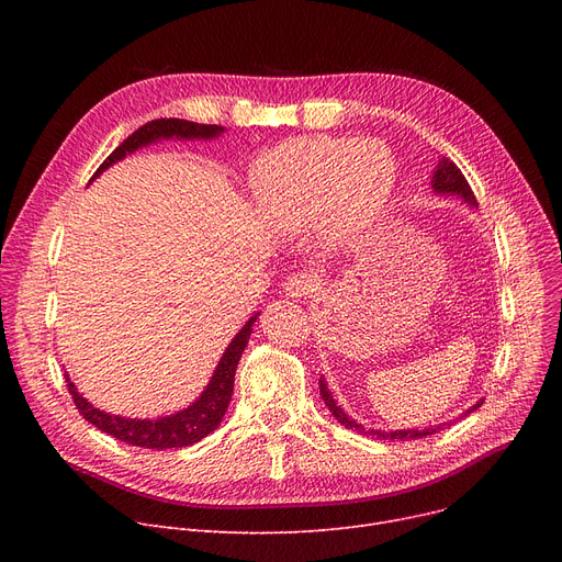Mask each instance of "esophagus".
Masks as SVG:
<instances>
[{
	"instance_id": "obj_1",
	"label": "esophagus",
	"mask_w": 562,
	"mask_h": 562,
	"mask_svg": "<svg viewBox=\"0 0 562 562\" xmlns=\"http://www.w3.org/2000/svg\"><path fill=\"white\" fill-rule=\"evenodd\" d=\"M284 289H286V296L291 299H307L318 289V280L312 273H293L286 278Z\"/></svg>"
}]
</instances>
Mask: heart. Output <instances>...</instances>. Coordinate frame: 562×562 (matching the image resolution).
Returning a JSON list of instances; mask_svg holds the SVG:
<instances>
[{"label": "heart", "instance_id": "heart-1", "mask_svg": "<svg viewBox=\"0 0 562 562\" xmlns=\"http://www.w3.org/2000/svg\"><path fill=\"white\" fill-rule=\"evenodd\" d=\"M250 180L278 229L301 232L326 218L337 239H352L387 210L396 159L380 140L307 136L261 155Z\"/></svg>", "mask_w": 562, "mask_h": 562}]
</instances>
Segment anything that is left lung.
<instances>
[{"instance_id":"1","label":"left lung","mask_w":562,"mask_h":562,"mask_svg":"<svg viewBox=\"0 0 562 562\" xmlns=\"http://www.w3.org/2000/svg\"><path fill=\"white\" fill-rule=\"evenodd\" d=\"M432 189H435L437 193L460 195L464 202H469V204H474V206H476V195H474V191H471L469 182L464 180L462 170H460L451 159H447V157H441V161H439V166H437V170H435V175H432ZM318 390H321V396H323V401H326L328 409L333 412V417H335L341 426L352 428V430H362V426L352 422V419L346 415V412L335 403L333 394L328 392L326 380H318ZM481 405H483V401H479L474 407L467 409V412H464V417L469 415V412L479 409ZM437 430H439V428H424V430H394V432L371 430V435H378V437H382V439H419V437H428V435H432V432H437Z\"/></svg>"}]
</instances>
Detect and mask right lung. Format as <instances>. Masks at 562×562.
Wrapping results in <instances>:
<instances>
[{"label":"right lung","mask_w":562,"mask_h":562,"mask_svg":"<svg viewBox=\"0 0 562 562\" xmlns=\"http://www.w3.org/2000/svg\"><path fill=\"white\" fill-rule=\"evenodd\" d=\"M223 132L221 125H198L191 121H180V117H157L153 123H145L143 127H138L132 136H127L115 150L102 161V166L95 170V177L109 168L111 164L121 161L125 155L138 150V147L159 140V138H214ZM257 321V314L246 323V326L236 333V337L232 339V344L227 346V350L223 352V358L210 380V385L202 392V396L189 405L187 409L177 412V415L170 417H161V419H125V417H113L106 415V412H100L98 407H93L88 403L70 382V378H66L68 382V392L79 409V415L93 424L95 428H100L106 435H113L115 439L125 441V445L132 447H143V449H182V447H191L195 441H200L202 437L210 435L212 430L218 428L221 419L225 417L229 398H232V390H234V373H236V364L241 360V352L250 339L252 333V323Z\"/></svg>","instance_id":"1"}]
</instances>
